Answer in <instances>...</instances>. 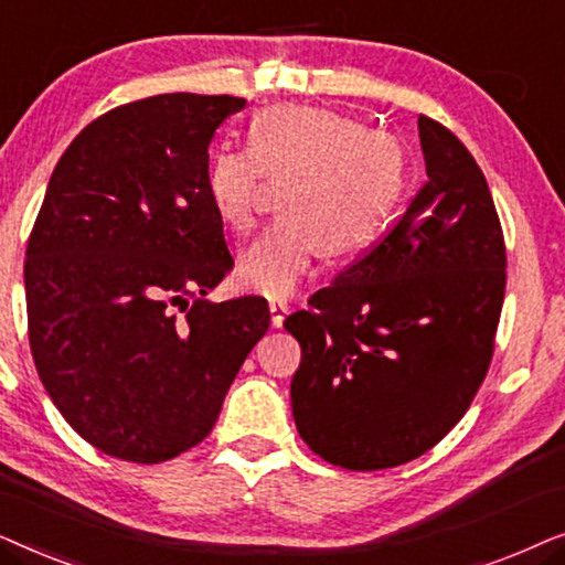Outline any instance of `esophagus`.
I'll use <instances>...</instances> for the list:
<instances>
[{
	"instance_id": "esophagus-1",
	"label": "esophagus",
	"mask_w": 565,
	"mask_h": 565,
	"mask_svg": "<svg viewBox=\"0 0 565 565\" xmlns=\"http://www.w3.org/2000/svg\"><path fill=\"white\" fill-rule=\"evenodd\" d=\"M269 313H273V327L280 329L285 323V316L290 313V306L282 303V300H273V303H269Z\"/></svg>"
}]
</instances>
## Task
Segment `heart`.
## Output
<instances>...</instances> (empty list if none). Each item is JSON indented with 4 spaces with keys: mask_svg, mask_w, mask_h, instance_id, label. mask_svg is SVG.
Segmentation results:
<instances>
[{
    "mask_svg": "<svg viewBox=\"0 0 565 565\" xmlns=\"http://www.w3.org/2000/svg\"><path fill=\"white\" fill-rule=\"evenodd\" d=\"M262 174L282 180V218L238 254L244 288L285 298L313 262L367 249L404 200L408 169L401 143L347 115L316 105H275L254 115L249 149L223 143L207 157L205 192L234 231L252 228Z\"/></svg>",
    "mask_w": 565,
    "mask_h": 565,
    "instance_id": "1",
    "label": "heart"
}]
</instances>
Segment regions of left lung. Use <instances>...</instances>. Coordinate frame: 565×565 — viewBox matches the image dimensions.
I'll return each instance as SVG.
<instances>
[{"instance_id":"8db88e82","label":"left lung","mask_w":565,"mask_h":565,"mask_svg":"<svg viewBox=\"0 0 565 565\" xmlns=\"http://www.w3.org/2000/svg\"><path fill=\"white\" fill-rule=\"evenodd\" d=\"M419 141L427 182L404 215L308 311L285 319L300 344L298 435L347 470L431 450L491 365L507 288L497 207L458 136L419 115Z\"/></svg>"}]
</instances>
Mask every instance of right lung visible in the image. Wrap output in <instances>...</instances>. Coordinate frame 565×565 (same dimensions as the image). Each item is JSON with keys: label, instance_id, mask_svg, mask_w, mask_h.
<instances>
[{"label": "right lung", "instance_id": "right-lung-1", "mask_svg": "<svg viewBox=\"0 0 565 565\" xmlns=\"http://www.w3.org/2000/svg\"><path fill=\"white\" fill-rule=\"evenodd\" d=\"M244 105L190 92L120 105L51 174L25 252L30 352L61 416L113 458L151 466L203 443L269 329L265 298H203L234 267L207 146Z\"/></svg>", "mask_w": 565, "mask_h": 565}]
</instances>
